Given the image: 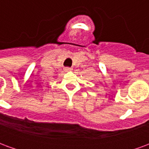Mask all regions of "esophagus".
Returning a JSON list of instances; mask_svg holds the SVG:
<instances>
[{
	"mask_svg": "<svg viewBox=\"0 0 149 149\" xmlns=\"http://www.w3.org/2000/svg\"><path fill=\"white\" fill-rule=\"evenodd\" d=\"M64 70H65V72H68V71H71L72 68H68V67H65V68H64Z\"/></svg>",
	"mask_w": 149,
	"mask_h": 149,
	"instance_id": "esophagus-1",
	"label": "esophagus"
}]
</instances>
